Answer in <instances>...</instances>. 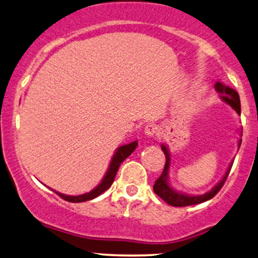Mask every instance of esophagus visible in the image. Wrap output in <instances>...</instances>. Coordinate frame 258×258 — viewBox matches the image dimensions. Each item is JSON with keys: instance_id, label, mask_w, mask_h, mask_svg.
<instances>
[{"instance_id": "obj_1", "label": "esophagus", "mask_w": 258, "mask_h": 258, "mask_svg": "<svg viewBox=\"0 0 258 258\" xmlns=\"http://www.w3.org/2000/svg\"><path fill=\"white\" fill-rule=\"evenodd\" d=\"M157 132H158V127L153 124L147 125L146 127H145V134L148 137H154L155 134H157Z\"/></svg>"}]
</instances>
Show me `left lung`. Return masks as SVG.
Listing matches in <instances>:
<instances>
[{
  "label": "left lung",
  "mask_w": 258,
  "mask_h": 258,
  "mask_svg": "<svg viewBox=\"0 0 258 258\" xmlns=\"http://www.w3.org/2000/svg\"><path fill=\"white\" fill-rule=\"evenodd\" d=\"M215 89H216V91L221 94V98H222V99L226 101L228 105H230V106L233 107L238 114L241 113V101H239V96L234 89L228 88V86L223 85L222 83H219V82L215 84ZM241 143H242V140L239 139L238 146H241ZM161 148L165 153L166 162H165V167H164V170H162L161 175L158 177L157 181H155V183L153 186V190H154V193L158 195V197H160L162 200L173 207L193 206V205H198V203H202L205 201L210 200V199H213L217 193H219L220 189L224 184V182H226L227 177L230 173L231 167H233V164H234V161H231V164L229 165V167H228L226 174H224L223 179L221 180L212 190L208 191V193L198 195V197H193V195H186L182 193H177V191H175L169 187L168 169H169V165H170V154L168 152V148H167L165 145H161Z\"/></svg>",
  "instance_id": "8db88e82"
}]
</instances>
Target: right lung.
Instances as JSON below:
<instances>
[{"label":"right lung","instance_id":"obj_1","mask_svg":"<svg viewBox=\"0 0 258 258\" xmlns=\"http://www.w3.org/2000/svg\"><path fill=\"white\" fill-rule=\"evenodd\" d=\"M137 146H138L137 141H133V143H130L127 145H124V146L118 147L113 155V158H112L110 167H108V169H107L106 174H105L103 181H101V182L98 184V186L94 188L93 190L90 191V193L78 195V197L64 195V194L58 193V191H55V193L57 195H59L63 200L69 201V202H84V201L92 200V199L99 197L101 193H104L105 190H107L108 188L111 187V184L113 183V181H114L115 174H117V172H118L119 166H120L121 162L124 161L126 158L130 157V155L133 153V151L136 150Z\"/></svg>","mask_w":258,"mask_h":258}]
</instances>
